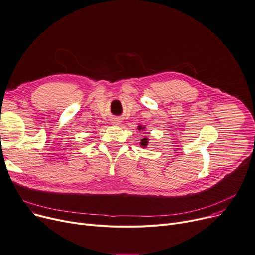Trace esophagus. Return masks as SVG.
Returning a JSON list of instances; mask_svg holds the SVG:
<instances>
[{
	"label": "esophagus",
	"instance_id": "esophagus-1",
	"mask_svg": "<svg viewBox=\"0 0 255 255\" xmlns=\"http://www.w3.org/2000/svg\"><path fill=\"white\" fill-rule=\"evenodd\" d=\"M119 122H120V121H119V119H116V120H114L115 124H119Z\"/></svg>",
	"mask_w": 255,
	"mask_h": 255
}]
</instances>
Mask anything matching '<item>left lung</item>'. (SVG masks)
<instances>
[{"label": "left lung", "instance_id": "8db88e82", "mask_svg": "<svg viewBox=\"0 0 255 255\" xmlns=\"http://www.w3.org/2000/svg\"><path fill=\"white\" fill-rule=\"evenodd\" d=\"M140 129H141V127L139 126V127H138V130H140ZM143 129H144V127H142V130H143ZM147 140H148L147 138H142L141 141H140V145H142L143 147L146 146V145H147Z\"/></svg>", "mask_w": 255, "mask_h": 255}]
</instances>
